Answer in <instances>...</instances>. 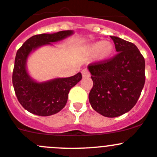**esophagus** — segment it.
Listing matches in <instances>:
<instances>
[{
  "label": "esophagus",
  "mask_w": 157,
  "mask_h": 157,
  "mask_svg": "<svg viewBox=\"0 0 157 157\" xmlns=\"http://www.w3.org/2000/svg\"><path fill=\"white\" fill-rule=\"evenodd\" d=\"M82 75L83 77H89L90 76V73H89V71H88L87 68H84V69H82Z\"/></svg>",
  "instance_id": "1"
}]
</instances>
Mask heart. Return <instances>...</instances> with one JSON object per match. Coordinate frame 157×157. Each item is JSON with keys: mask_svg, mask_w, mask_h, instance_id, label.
Here are the masks:
<instances>
[{"mask_svg": "<svg viewBox=\"0 0 157 157\" xmlns=\"http://www.w3.org/2000/svg\"><path fill=\"white\" fill-rule=\"evenodd\" d=\"M114 50V44L105 41H97L89 44L87 48L88 53L91 55H96V60L99 62H105L109 59Z\"/></svg>", "mask_w": 157, "mask_h": 157, "instance_id": "b5f03b06", "label": "heart"}]
</instances>
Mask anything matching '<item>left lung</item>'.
<instances>
[{
	"label": "left lung",
	"mask_w": 157,
	"mask_h": 157,
	"mask_svg": "<svg viewBox=\"0 0 157 157\" xmlns=\"http://www.w3.org/2000/svg\"><path fill=\"white\" fill-rule=\"evenodd\" d=\"M117 55L88 66L93 87L89 95L92 109L105 117H117L133 108L145 84V60L136 46L116 36Z\"/></svg>",
	"instance_id": "8db88e82"
}]
</instances>
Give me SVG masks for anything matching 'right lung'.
Returning a JSON list of instances; mask_svg holds the SVG:
<instances>
[{"label":"right lung","instance_id":"add662e5","mask_svg":"<svg viewBox=\"0 0 157 157\" xmlns=\"http://www.w3.org/2000/svg\"><path fill=\"white\" fill-rule=\"evenodd\" d=\"M74 34V31H62L54 34L34 35L27 40L16 54L12 82L21 105L29 113L48 116L60 112L66 105L70 89L82 79L77 73L68 78H56L46 82H37L28 74V56L38 48L52 45Z\"/></svg>","mask_w":157,"mask_h":157}]
</instances>
